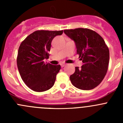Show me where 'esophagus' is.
I'll use <instances>...</instances> for the list:
<instances>
[{"label":"esophagus","mask_w":123,"mask_h":123,"mask_svg":"<svg viewBox=\"0 0 123 123\" xmlns=\"http://www.w3.org/2000/svg\"><path fill=\"white\" fill-rule=\"evenodd\" d=\"M60 65H61V67H64L65 65V64H64V63H61Z\"/></svg>","instance_id":"obj_1"}]
</instances>
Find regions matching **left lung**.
Masks as SVG:
<instances>
[{
  "mask_svg": "<svg viewBox=\"0 0 123 123\" xmlns=\"http://www.w3.org/2000/svg\"><path fill=\"white\" fill-rule=\"evenodd\" d=\"M67 36L75 42L77 54L83 65L75 68L70 75L71 83L81 90H91L97 87L105 77L108 69L110 52L101 36L88 28L65 30Z\"/></svg>",
  "mask_w": 123,
  "mask_h": 123,
  "instance_id": "left-lung-1",
  "label": "left lung"
}]
</instances>
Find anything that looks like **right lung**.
<instances>
[{"mask_svg":"<svg viewBox=\"0 0 123 123\" xmlns=\"http://www.w3.org/2000/svg\"><path fill=\"white\" fill-rule=\"evenodd\" d=\"M63 30H37L21 42L17 58V67L22 80L32 90L38 92L53 86L61 65L46 64L49 58L53 38L61 35Z\"/></svg>","mask_w":123,"mask_h":123,"instance_id":"obj_1","label":"right lung"}]
</instances>
